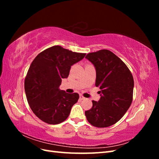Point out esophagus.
Instances as JSON below:
<instances>
[{
	"label": "esophagus",
	"instance_id": "esophagus-1",
	"mask_svg": "<svg viewBox=\"0 0 159 159\" xmlns=\"http://www.w3.org/2000/svg\"><path fill=\"white\" fill-rule=\"evenodd\" d=\"M80 100H84V99H85V98L84 97H83L82 95H80Z\"/></svg>",
	"mask_w": 159,
	"mask_h": 159
}]
</instances>
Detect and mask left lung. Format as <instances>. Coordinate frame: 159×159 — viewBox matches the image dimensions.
I'll return each instance as SVG.
<instances>
[{
  "instance_id": "1",
  "label": "left lung",
  "mask_w": 159,
  "mask_h": 159,
  "mask_svg": "<svg viewBox=\"0 0 159 159\" xmlns=\"http://www.w3.org/2000/svg\"><path fill=\"white\" fill-rule=\"evenodd\" d=\"M85 58L95 67V85L101 89V98L98 102L92 101V107L85 115L93 126L109 127L122 118L132 103L133 75L124 62L109 50L89 53Z\"/></svg>"
}]
</instances>
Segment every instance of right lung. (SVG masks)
Returning <instances> with one entry per match:
<instances>
[{"instance_id":"obj_1","label":"right lung","mask_w":159,"mask_h":159,"mask_svg":"<svg viewBox=\"0 0 159 159\" xmlns=\"http://www.w3.org/2000/svg\"><path fill=\"white\" fill-rule=\"evenodd\" d=\"M85 56L54 46L40 53L32 62L25 78V93L32 111L42 121L56 125L68 117L79 94L66 93L60 85L61 80L68 77L71 66Z\"/></svg>"}]
</instances>
